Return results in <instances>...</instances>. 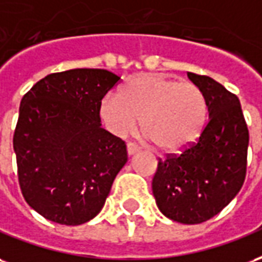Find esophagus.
<instances>
[{"label":"esophagus","mask_w":262,"mask_h":262,"mask_svg":"<svg viewBox=\"0 0 262 262\" xmlns=\"http://www.w3.org/2000/svg\"><path fill=\"white\" fill-rule=\"evenodd\" d=\"M138 150H139V148L137 146V145H134V144L127 145V154H128V156H133V155L137 154Z\"/></svg>","instance_id":"esophagus-1"}]
</instances>
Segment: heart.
<instances>
[{"label":"heart","instance_id":"obj_1","mask_svg":"<svg viewBox=\"0 0 262 262\" xmlns=\"http://www.w3.org/2000/svg\"><path fill=\"white\" fill-rule=\"evenodd\" d=\"M207 100L191 82L162 74H145L129 81L120 96L108 95L100 106L107 129L125 137L138 127L163 152H180L195 142L205 127Z\"/></svg>","mask_w":262,"mask_h":262}]
</instances>
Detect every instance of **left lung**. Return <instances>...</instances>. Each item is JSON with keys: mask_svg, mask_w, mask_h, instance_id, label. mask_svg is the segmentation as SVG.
<instances>
[{"mask_svg": "<svg viewBox=\"0 0 262 262\" xmlns=\"http://www.w3.org/2000/svg\"><path fill=\"white\" fill-rule=\"evenodd\" d=\"M187 75L204 93L209 120L195 144L159 160L152 191L166 217L196 225L217 215L240 191L249 129L236 95L209 76Z\"/></svg>", "mask_w": 262, "mask_h": 262, "instance_id": "obj_1", "label": "left lung"}]
</instances>
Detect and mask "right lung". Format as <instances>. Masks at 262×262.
<instances>
[{"label":"right lung","instance_id":"obj_1","mask_svg":"<svg viewBox=\"0 0 262 262\" xmlns=\"http://www.w3.org/2000/svg\"><path fill=\"white\" fill-rule=\"evenodd\" d=\"M120 76L75 68L40 79L20 102L13 134L19 186L34 211L76 226L102 211L127 163V146L100 124L104 95Z\"/></svg>","mask_w":262,"mask_h":262}]
</instances>
